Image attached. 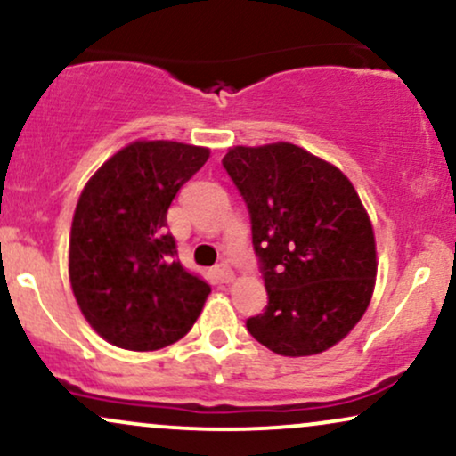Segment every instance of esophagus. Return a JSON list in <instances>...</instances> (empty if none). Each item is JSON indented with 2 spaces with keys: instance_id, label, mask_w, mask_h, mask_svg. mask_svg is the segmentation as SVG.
<instances>
[{
  "instance_id": "esophagus-1",
  "label": "esophagus",
  "mask_w": 456,
  "mask_h": 456,
  "mask_svg": "<svg viewBox=\"0 0 456 456\" xmlns=\"http://www.w3.org/2000/svg\"><path fill=\"white\" fill-rule=\"evenodd\" d=\"M214 272H216V276H218V281H223V282H232L233 281V270H232V265L227 264V261H223V264H218L216 268H214Z\"/></svg>"
}]
</instances>
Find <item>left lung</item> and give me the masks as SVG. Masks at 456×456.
Segmentation results:
<instances>
[{
	"label": "left lung",
	"mask_w": 456,
	"mask_h": 456,
	"mask_svg": "<svg viewBox=\"0 0 456 456\" xmlns=\"http://www.w3.org/2000/svg\"><path fill=\"white\" fill-rule=\"evenodd\" d=\"M223 167L250 214L268 291L246 328L279 355L322 354L343 341L373 296V224L352 182L294 143L235 145Z\"/></svg>",
	"instance_id": "1"
}]
</instances>
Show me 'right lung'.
Instances as JSON below:
<instances>
[{"instance_id": "1", "label": "right lung", "mask_w": 456, "mask_h": 456, "mask_svg": "<svg viewBox=\"0 0 456 456\" xmlns=\"http://www.w3.org/2000/svg\"><path fill=\"white\" fill-rule=\"evenodd\" d=\"M210 150L134 141L90 177L70 229L72 294L90 326L115 347L154 352L180 341L210 285L182 268L167 210Z\"/></svg>"}]
</instances>
